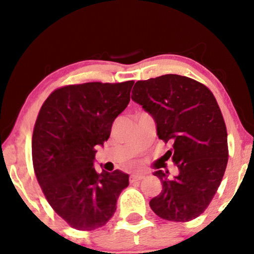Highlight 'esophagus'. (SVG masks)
Wrapping results in <instances>:
<instances>
[{"label": "esophagus", "mask_w": 254, "mask_h": 254, "mask_svg": "<svg viewBox=\"0 0 254 254\" xmlns=\"http://www.w3.org/2000/svg\"><path fill=\"white\" fill-rule=\"evenodd\" d=\"M144 178L143 173H133L130 176V182H137V180H141Z\"/></svg>", "instance_id": "34e87169"}]
</instances>
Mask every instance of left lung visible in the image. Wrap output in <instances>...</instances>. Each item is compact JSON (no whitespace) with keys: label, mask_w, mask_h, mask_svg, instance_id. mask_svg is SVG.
Segmentation results:
<instances>
[{"label":"left lung","mask_w":254,"mask_h":254,"mask_svg":"<svg viewBox=\"0 0 254 254\" xmlns=\"http://www.w3.org/2000/svg\"><path fill=\"white\" fill-rule=\"evenodd\" d=\"M131 99L154 118L158 138L172 144L163 157L178 168L173 177L154 172L162 192L150 208L166 221L194 220L209 206L228 163L227 128L216 99L206 85L175 74L137 81Z\"/></svg>","instance_id":"1"}]
</instances>
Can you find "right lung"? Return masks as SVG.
Wrapping results in <instances>:
<instances>
[{
	"mask_svg": "<svg viewBox=\"0 0 254 254\" xmlns=\"http://www.w3.org/2000/svg\"><path fill=\"white\" fill-rule=\"evenodd\" d=\"M134 81L90 82L57 89L41 106L32 136L37 180L48 203L76 230L103 227L113 216L129 176L93 168L96 147L109 140L130 100Z\"/></svg>",
	"mask_w": 254,
	"mask_h": 254,
	"instance_id": "right-lung-1",
	"label": "right lung"
}]
</instances>
